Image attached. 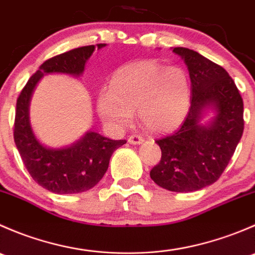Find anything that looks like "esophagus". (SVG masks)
Instances as JSON below:
<instances>
[{
  "instance_id": "34e87169",
  "label": "esophagus",
  "mask_w": 255,
  "mask_h": 255,
  "mask_svg": "<svg viewBox=\"0 0 255 255\" xmlns=\"http://www.w3.org/2000/svg\"><path fill=\"white\" fill-rule=\"evenodd\" d=\"M128 143L133 144V145H135V144H142L143 138L139 137V135H130V137L128 138Z\"/></svg>"
}]
</instances>
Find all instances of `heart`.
Instances as JSON below:
<instances>
[{
	"label": "heart",
	"instance_id": "b5f03b06",
	"mask_svg": "<svg viewBox=\"0 0 255 255\" xmlns=\"http://www.w3.org/2000/svg\"><path fill=\"white\" fill-rule=\"evenodd\" d=\"M190 101V82L184 69L139 60L116 71L111 87L99 94L97 112L106 125L120 129L130 125L137 111L148 132L165 133L182 122Z\"/></svg>",
	"mask_w": 255,
	"mask_h": 255
}]
</instances>
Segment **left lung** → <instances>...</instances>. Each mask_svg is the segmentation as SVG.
Here are the masks:
<instances>
[{"label": "left lung", "mask_w": 255, "mask_h": 255, "mask_svg": "<svg viewBox=\"0 0 255 255\" xmlns=\"http://www.w3.org/2000/svg\"><path fill=\"white\" fill-rule=\"evenodd\" d=\"M191 80V106L186 120L171 134L156 139L161 159L150 170L158 186L192 192L222 175L243 134V100L222 66L197 51L173 48Z\"/></svg>", "instance_id": "obj_1"}]
</instances>
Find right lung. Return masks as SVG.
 I'll use <instances>...</instances> for the list:
<instances>
[{"instance_id":"add662e5","label":"right lung","mask_w":255,"mask_h":255,"mask_svg":"<svg viewBox=\"0 0 255 255\" xmlns=\"http://www.w3.org/2000/svg\"><path fill=\"white\" fill-rule=\"evenodd\" d=\"M96 47L100 50L106 44ZM96 47L76 48L44 61L17 100L14 143L33 180L54 194H81L92 189L106 174L113 151L126 144L90 129L69 145L49 146L40 142L30 125V99L40 79L51 74L80 78Z\"/></svg>"}]
</instances>
